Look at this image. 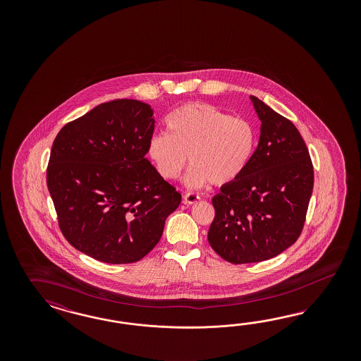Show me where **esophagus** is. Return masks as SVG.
Here are the masks:
<instances>
[{
  "label": "esophagus",
  "mask_w": 361,
  "mask_h": 361,
  "mask_svg": "<svg viewBox=\"0 0 361 361\" xmlns=\"http://www.w3.org/2000/svg\"><path fill=\"white\" fill-rule=\"evenodd\" d=\"M198 200H200V197L195 195V193H185L183 197V202L185 205H193V204H196Z\"/></svg>",
  "instance_id": "esophagus-1"
}]
</instances>
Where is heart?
<instances>
[{
  "mask_svg": "<svg viewBox=\"0 0 361 361\" xmlns=\"http://www.w3.org/2000/svg\"><path fill=\"white\" fill-rule=\"evenodd\" d=\"M168 132L151 136L147 153L159 173L177 178L186 164L189 188H202L209 181L224 185L242 175L249 164L255 133L252 124L229 116L205 103H189L173 111L166 119Z\"/></svg>",
  "mask_w": 361,
  "mask_h": 361,
  "instance_id": "obj_1",
  "label": "heart"
}]
</instances>
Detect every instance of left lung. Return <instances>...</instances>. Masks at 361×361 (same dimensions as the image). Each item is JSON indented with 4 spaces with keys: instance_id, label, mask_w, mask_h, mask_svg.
Segmentation results:
<instances>
[{
    "instance_id": "1",
    "label": "left lung",
    "mask_w": 361,
    "mask_h": 361,
    "mask_svg": "<svg viewBox=\"0 0 361 361\" xmlns=\"http://www.w3.org/2000/svg\"><path fill=\"white\" fill-rule=\"evenodd\" d=\"M261 121L257 149L242 175L221 186L208 231L213 250L230 263L262 262L295 243L314 188V168L295 126L250 97Z\"/></svg>"
}]
</instances>
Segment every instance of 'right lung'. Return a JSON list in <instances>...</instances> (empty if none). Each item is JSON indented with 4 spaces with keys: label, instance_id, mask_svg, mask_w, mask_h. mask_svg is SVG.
I'll return each instance as SVG.
<instances>
[{
    "label": "right lung",
    "instance_id": "obj_1",
    "mask_svg": "<svg viewBox=\"0 0 361 361\" xmlns=\"http://www.w3.org/2000/svg\"><path fill=\"white\" fill-rule=\"evenodd\" d=\"M153 109L135 99L102 103L58 132L47 188L66 240L100 262L140 261L181 202L145 157Z\"/></svg>",
    "mask_w": 361,
    "mask_h": 361
}]
</instances>
